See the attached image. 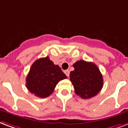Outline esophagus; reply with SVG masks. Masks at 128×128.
I'll use <instances>...</instances> for the list:
<instances>
[{"label":"esophagus","instance_id":"obj_1","mask_svg":"<svg viewBox=\"0 0 128 128\" xmlns=\"http://www.w3.org/2000/svg\"><path fill=\"white\" fill-rule=\"evenodd\" d=\"M64 73L66 74L67 76H69V74H70V71H69V70H66L64 71Z\"/></svg>","mask_w":128,"mask_h":128}]
</instances>
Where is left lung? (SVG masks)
I'll return each instance as SVG.
<instances>
[{
    "mask_svg": "<svg viewBox=\"0 0 128 128\" xmlns=\"http://www.w3.org/2000/svg\"><path fill=\"white\" fill-rule=\"evenodd\" d=\"M70 80L74 92L82 99H90L98 94L103 86V76L99 68L92 62L77 61L73 64Z\"/></svg>",
    "mask_w": 128,
    "mask_h": 128,
    "instance_id": "obj_1",
    "label": "left lung"
}]
</instances>
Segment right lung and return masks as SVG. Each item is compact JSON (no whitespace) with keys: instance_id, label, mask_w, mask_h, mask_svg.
<instances>
[{"instance_id":"add662e5","label":"right lung","mask_w":128,"mask_h":128,"mask_svg":"<svg viewBox=\"0 0 128 128\" xmlns=\"http://www.w3.org/2000/svg\"><path fill=\"white\" fill-rule=\"evenodd\" d=\"M66 78L59 66L47 56L32 64L26 78V87L36 96L46 98L54 92L58 82Z\"/></svg>"}]
</instances>
